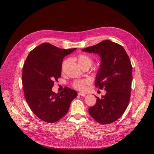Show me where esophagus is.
Segmentation results:
<instances>
[{
    "instance_id": "1",
    "label": "esophagus",
    "mask_w": 154,
    "mask_h": 154,
    "mask_svg": "<svg viewBox=\"0 0 154 154\" xmlns=\"http://www.w3.org/2000/svg\"><path fill=\"white\" fill-rule=\"evenodd\" d=\"M78 94H79V96H83V97H85V96H86V94H85V93H80V92L78 93Z\"/></svg>"
}]
</instances>
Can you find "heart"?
<instances>
[{
    "mask_svg": "<svg viewBox=\"0 0 154 154\" xmlns=\"http://www.w3.org/2000/svg\"><path fill=\"white\" fill-rule=\"evenodd\" d=\"M74 59L78 62L79 64L81 67L85 66H91L93 64V59L88 54H80L77 55ZM68 63V60H64L63 61L61 65V70L62 72H64L66 68V66ZM88 83L87 80H75L72 83V86L75 89L78 90H83L85 88L86 85Z\"/></svg>",
    "mask_w": 154,
    "mask_h": 154,
    "instance_id": "obj_1",
    "label": "heart"
}]
</instances>
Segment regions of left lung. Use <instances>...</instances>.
Masks as SVG:
<instances>
[{"label":"left lung","mask_w":154,"mask_h":154,"mask_svg":"<svg viewBox=\"0 0 154 154\" xmlns=\"http://www.w3.org/2000/svg\"><path fill=\"white\" fill-rule=\"evenodd\" d=\"M82 51L98 54L101 64L95 85L106 93L88 109L90 116L101 124H109L118 120L128 105L132 66L124 48L109 40H104Z\"/></svg>","instance_id":"obj_1"}]
</instances>
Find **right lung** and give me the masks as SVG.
<instances>
[{"label":"right lung","instance_id":"right-lung-1","mask_svg":"<svg viewBox=\"0 0 154 154\" xmlns=\"http://www.w3.org/2000/svg\"><path fill=\"white\" fill-rule=\"evenodd\" d=\"M76 48L60 49L44 42L28 55L23 68L22 82L24 97L33 113L48 123L56 122L66 115L77 93L65 87L60 94L52 90L61 77L63 58Z\"/></svg>","mask_w":154,"mask_h":154}]
</instances>
